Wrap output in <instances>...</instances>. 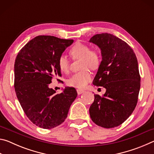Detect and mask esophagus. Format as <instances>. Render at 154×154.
I'll list each match as a JSON object with an SVG mask.
<instances>
[{
    "label": "esophagus",
    "mask_w": 154,
    "mask_h": 154,
    "mask_svg": "<svg viewBox=\"0 0 154 154\" xmlns=\"http://www.w3.org/2000/svg\"><path fill=\"white\" fill-rule=\"evenodd\" d=\"M77 94H78L79 95V94H82L85 91H84V90H81V89H77Z\"/></svg>",
    "instance_id": "esophagus-1"
}]
</instances>
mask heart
<instances>
[{"label": "heart", "mask_w": 154, "mask_h": 154, "mask_svg": "<svg viewBox=\"0 0 154 154\" xmlns=\"http://www.w3.org/2000/svg\"><path fill=\"white\" fill-rule=\"evenodd\" d=\"M69 53L75 58H82L81 68L83 69L72 75L68 79V84L76 88H84L92 79V74L87 68L95 69L98 66L100 62V54L98 51L90 50L89 46L82 43H75ZM58 65L62 72H67L69 71L70 62L66 56H60Z\"/></svg>", "instance_id": "obj_1"}]
</instances>
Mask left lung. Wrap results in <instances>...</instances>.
Masks as SVG:
<instances>
[{
  "label": "left lung",
  "mask_w": 154,
  "mask_h": 154,
  "mask_svg": "<svg viewBox=\"0 0 154 154\" xmlns=\"http://www.w3.org/2000/svg\"><path fill=\"white\" fill-rule=\"evenodd\" d=\"M89 42L100 49L102 56L93 84L106 89L103 96L94 94L90 118L99 126H118L129 118L137 103L140 77L136 55L125 41L111 34H97Z\"/></svg>",
  "instance_id": "left-lung-1"
}]
</instances>
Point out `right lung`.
<instances>
[{"label":"right lung","mask_w":154,"mask_h":154,"mask_svg":"<svg viewBox=\"0 0 154 154\" xmlns=\"http://www.w3.org/2000/svg\"><path fill=\"white\" fill-rule=\"evenodd\" d=\"M72 39L38 36L23 47L15 58L14 87L25 114L34 124L44 129L59 126L66 118L77 96L74 88L56 94L49 88L54 77H61L58 60Z\"/></svg>","instance_id":"right-lung-1"}]
</instances>
